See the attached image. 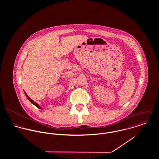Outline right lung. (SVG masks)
<instances>
[{
    "mask_svg": "<svg viewBox=\"0 0 159 159\" xmlns=\"http://www.w3.org/2000/svg\"><path fill=\"white\" fill-rule=\"evenodd\" d=\"M24 93H25V95H26L27 98H28V100H29V101H30V102H31L32 104H34V105L35 107H37L38 108H39V109H42V107H40V106L39 104H37V103L34 102V101H33V100H32V99H31V98H30V97H29V96L27 95V93H26L25 92H24Z\"/></svg>",
    "mask_w": 159,
    "mask_h": 159,
    "instance_id": "1",
    "label": "right lung"
}]
</instances>
